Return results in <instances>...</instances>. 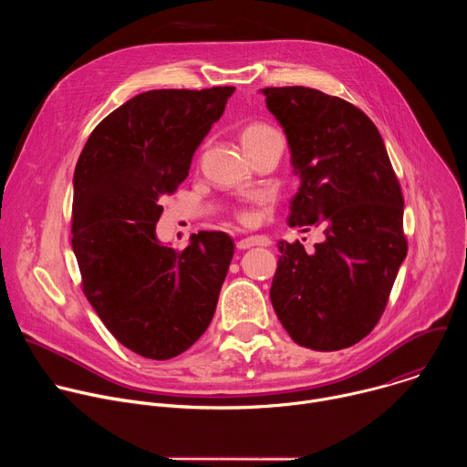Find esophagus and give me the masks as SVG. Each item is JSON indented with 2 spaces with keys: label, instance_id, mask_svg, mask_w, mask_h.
I'll return each instance as SVG.
<instances>
[{
  "label": "esophagus",
  "instance_id": "1",
  "mask_svg": "<svg viewBox=\"0 0 467 467\" xmlns=\"http://www.w3.org/2000/svg\"><path fill=\"white\" fill-rule=\"evenodd\" d=\"M272 240L268 236H247V238H242L236 242V247L238 249H249L253 245H270Z\"/></svg>",
  "mask_w": 467,
  "mask_h": 467
}]
</instances>
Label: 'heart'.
Returning a JSON list of instances; mask_svg holds the SVG:
<instances>
[{
	"label": "heart",
	"mask_w": 467,
	"mask_h": 467,
	"mask_svg": "<svg viewBox=\"0 0 467 467\" xmlns=\"http://www.w3.org/2000/svg\"><path fill=\"white\" fill-rule=\"evenodd\" d=\"M274 135H277V130L274 127L260 123V121H253V123L245 125L242 130V144H244L245 151H249L251 148L258 146L260 142H264L265 139H270ZM265 203H268V195H262L256 202V207H242V209L234 211L236 222H240L242 225H254L260 220L258 207H264Z\"/></svg>",
	"instance_id": "obj_1"
}]
</instances>
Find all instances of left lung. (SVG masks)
Instances as JSON below:
<instances>
[{
  "label": "left lung",
  "instance_id": "8db88e82",
  "mask_svg": "<svg viewBox=\"0 0 467 467\" xmlns=\"http://www.w3.org/2000/svg\"><path fill=\"white\" fill-rule=\"evenodd\" d=\"M262 94L301 177L288 223L325 234L312 253L279 242L272 305L296 344L351 348L379 323L407 256L401 184L379 129L353 103L306 87Z\"/></svg>",
  "mask_w": 467,
  "mask_h": 467
}]
</instances>
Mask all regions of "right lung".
Masks as SVG:
<instances>
[{
	"label": "right lung",
	"mask_w": 467,
	"mask_h": 467,
	"mask_svg": "<svg viewBox=\"0 0 467 467\" xmlns=\"http://www.w3.org/2000/svg\"><path fill=\"white\" fill-rule=\"evenodd\" d=\"M234 87L142 92L103 118L74 173L72 247L83 294L110 335L151 360L190 349L213 321L234 254L222 231L182 251L162 245L161 199L188 177L192 157Z\"/></svg>",
	"instance_id": "1"
}]
</instances>
